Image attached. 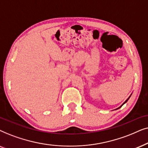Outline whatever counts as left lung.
<instances>
[{
    "mask_svg": "<svg viewBox=\"0 0 148 148\" xmlns=\"http://www.w3.org/2000/svg\"><path fill=\"white\" fill-rule=\"evenodd\" d=\"M130 97H131V96H130ZM130 97H129V98H128V99H127V100H126V101H125V103H123V105H122V106H121V107H119V108H121V107H122V106H123V105H124V104H125V103H126V102H127V101H128V100H129V98H130Z\"/></svg>",
    "mask_w": 148,
    "mask_h": 148,
    "instance_id": "1",
    "label": "left lung"
}]
</instances>
